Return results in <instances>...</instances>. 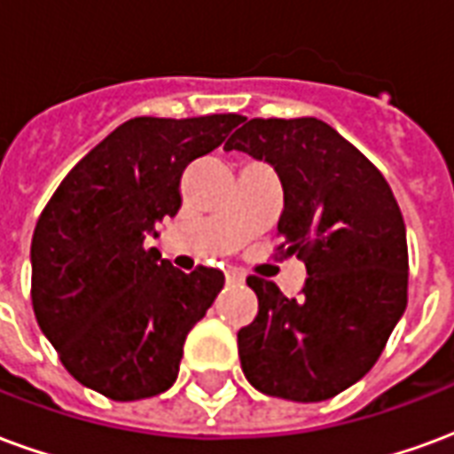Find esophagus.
<instances>
[{
    "label": "esophagus",
    "mask_w": 454,
    "mask_h": 454,
    "mask_svg": "<svg viewBox=\"0 0 454 454\" xmlns=\"http://www.w3.org/2000/svg\"><path fill=\"white\" fill-rule=\"evenodd\" d=\"M226 279L231 282V285H240V282H243V275H240V272H236V270H228Z\"/></svg>",
    "instance_id": "34e87169"
}]
</instances>
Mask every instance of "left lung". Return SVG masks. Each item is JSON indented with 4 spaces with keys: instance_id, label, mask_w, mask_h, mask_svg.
<instances>
[{
    "instance_id": "8db88e82",
    "label": "left lung",
    "mask_w": 454,
    "mask_h": 454,
    "mask_svg": "<svg viewBox=\"0 0 454 454\" xmlns=\"http://www.w3.org/2000/svg\"><path fill=\"white\" fill-rule=\"evenodd\" d=\"M226 150L275 168L279 255L306 262L301 296L247 277L255 321L238 331L246 380L267 396L325 401L360 381L406 311L409 250L381 172L325 121L246 119Z\"/></svg>"
}]
</instances>
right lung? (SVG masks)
<instances>
[{
    "label": "right lung",
    "instance_id": "1",
    "mask_svg": "<svg viewBox=\"0 0 454 454\" xmlns=\"http://www.w3.org/2000/svg\"><path fill=\"white\" fill-rule=\"evenodd\" d=\"M243 116H138L109 133L55 189L31 240L35 321L74 380L114 401L148 399L177 380L187 333L223 272H182L145 238L182 207L189 162Z\"/></svg>",
    "mask_w": 454,
    "mask_h": 454
}]
</instances>
